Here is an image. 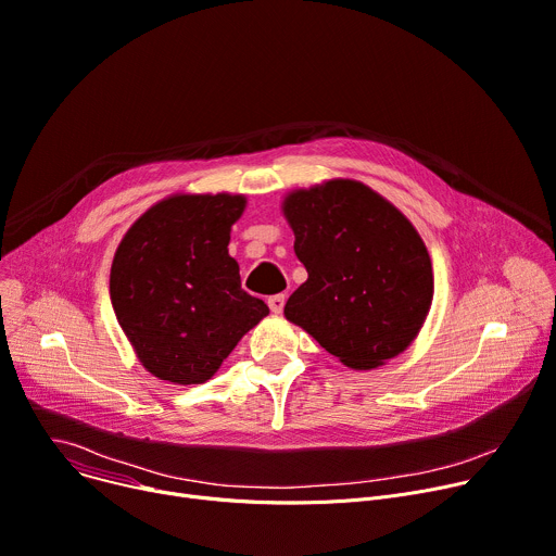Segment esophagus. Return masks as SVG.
Instances as JSON below:
<instances>
[{
    "label": "esophagus",
    "mask_w": 556,
    "mask_h": 556,
    "mask_svg": "<svg viewBox=\"0 0 556 556\" xmlns=\"http://www.w3.org/2000/svg\"><path fill=\"white\" fill-rule=\"evenodd\" d=\"M285 301H287L285 293H276V295H269L267 305H269V309H271L274 314H280V312L285 309Z\"/></svg>",
    "instance_id": "esophagus-1"
}]
</instances>
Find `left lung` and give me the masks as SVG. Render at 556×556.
<instances>
[{
	"label": "left lung",
	"mask_w": 556,
	"mask_h": 556,
	"mask_svg": "<svg viewBox=\"0 0 556 556\" xmlns=\"http://www.w3.org/2000/svg\"><path fill=\"white\" fill-rule=\"evenodd\" d=\"M285 216L307 269L285 305L287 320L352 369L399 356L422 327L434 293L430 255L412 223L354 180L291 193Z\"/></svg>",
	"instance_id": "obj_1"
}]
</instances>
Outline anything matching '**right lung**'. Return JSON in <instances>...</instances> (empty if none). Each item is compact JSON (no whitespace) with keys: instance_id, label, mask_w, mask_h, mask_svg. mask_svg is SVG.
Here are the masks:
<instances>
[{"instance_id":"right-lung-1","label":"right lung","mask_w":556,"mask_h":556,"mask_svg":"<svg viewBox=\"0 0 556 556\" xmlns=\"http://www.w3.org/2000/svg\"><path fill=\"white\" fill-rule=\"evenodd\" d=\"M242 195H176L151 206L119 242L111 303L140 363L160 380L198 386L218 371L269 307L240 285L229 255Z\"/></svg>"}]
</instances>
